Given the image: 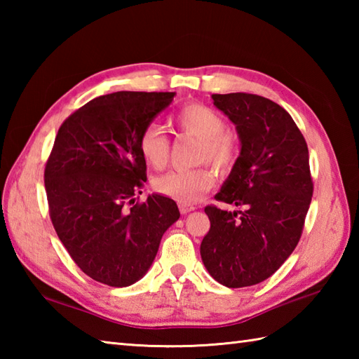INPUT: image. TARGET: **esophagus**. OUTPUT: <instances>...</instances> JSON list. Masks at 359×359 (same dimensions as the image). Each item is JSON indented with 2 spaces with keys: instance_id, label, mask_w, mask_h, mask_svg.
<instances>
[{
  "instance_id": "esophagus-1",
  "label": "esophagus",
  "mask_w": 359,
  "mask_h": 359,
  "mask_svg": "<svg viewBox=\"0 0 359 359\" xmlns=\"http://www.w3.org/2000/svg\"><path fill=\"white\" fill-rule=\"evenodd\" d=\"M179 210H180V212H182V215H188V212H191V211H194V210H196V207H194V205H191V203H185V202H180V203H179Z\"/></svg>"
}]
</instances>
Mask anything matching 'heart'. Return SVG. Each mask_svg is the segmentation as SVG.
<instances>
[{
  "label": "heart",
  "instance_id": "heart-1",
  "mask_svg": "<svg viewBox=\"0 0 359 359\" xmlns=\"http://www.w3.org/2000/svg\"><path fill=\"white\" fill-rule=\"evenodd\" d=\"M175 125L182 131L201 139L196 160L211 162L225 170L234 158V143L226 134V123L219 114L205 104H188L175 114ZM139 151L144 162L163 168L170 157V142L156 123L144 126L139 137ZM215 184V175L207 166L171 170L154 179L156 191L179 202H197Z\"/></svg>",
  "mask_w": 359,
  "mask_h": 359
}]
</instances>
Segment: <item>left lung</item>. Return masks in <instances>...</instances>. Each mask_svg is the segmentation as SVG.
Here are the masks:
<instances>
[{
	"label": "left lung",
	"instance_id": "left-lung-1",
	"mask_svg": "<svg viewBox=\"0 0 359 359\" xmlns=\"http://www.w3.org/2000/svg\"><path fill=\"white\" fill-rule=\"evenodd\" d=\"M211 98L241 140L216 201L243 210L205 208L211 226L201 256L219 284L250 287L269 279L301 239L313 196L309 148L292 116L269 98L245 93Z\"/></svg>",
	"mask_w": 359,
	"mask_h": 359
}]
</instances>
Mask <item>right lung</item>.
Returning <instances> with one entry per match:
<instances>
[{"label":"right lung","instance_id":"obj_1","mask_svg":"<svg viewBox=\"0 0 359 359\" xmlns=\"http://www.w3.org/2000/svg\"><path fill=\"white\" fill-rule=\"evenodd\" d=\"M175 93L97 97L60 126L44 170L49 215L83 273L109 287L142 279L163 233L180 217L170 197L135 202L147 182L139 137Z\"/></svg>","mask_w":359,"mask_h":359}]
</instances>
